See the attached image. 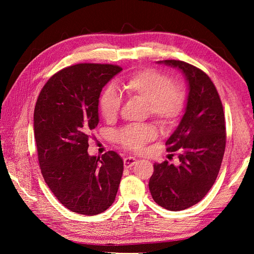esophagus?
Returning a JSON list of instances; mask_svg holds the SVG:
<instances>
[{"label":"esophagus","mask_w":254,"mask_h":254,"mask_svg":"<svg viewBox=\"0 0 254 254\" xmlns=\"http://www.w3.org/2000/svg\"><path fill=\"white\" fill-rule=\"evenodd\" d=\"M136 161L137 160L135 158H133V157H126L124 159V166H125V168H129V167L133 166L136 163Z\"/></svg>","instance_id":"34e87169"}]
</instances>
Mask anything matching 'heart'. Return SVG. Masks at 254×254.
Listing matches in <instances>:
<instances>
[{
    "mask_svg": "<svg viewBox=\"0 0 254 254\" xmlns=\"http://www.w3.org/2000/svg\"><path fill=\"white\" fill-rule=\"evenodd\" d=\"M122 91L130 97L147 104L149 115L163 126L173 125L179 119L187 95L179 84L171 83L163 73L146 68L134 73L121 83ZM121 96L113 87H108L101 96L99 107L106 120L117 117L121 107ZM156 137V130L148 125H131L117 133V139L126 148L140 150L146 143Z\"/></svg>",
    "mask_w": 254,
    "mask_h": 254,
    "instance_id": "heart-1",
    "label": "heart"
}]
</instances>
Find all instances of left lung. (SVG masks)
I'll use <instances>...</instances> for the list:
<instances>
[{"label":"left lung","instance_id":"8db88e82","mask_svg":"<svg viewBox=\"0 0 254 254\" xmlns=\"http://www.w3.org/2000/svg\"><path fill=\"white\" fill-rule=\"evenodd\" d=\"M178 68L188 82L184 114L165 145L178 164H153L150 194L160 206L181 211L198 203L213 187L226 148L225 114L218 92L204 72L180 60L158 61Z\"/></svg>","mask_w":254,"mask_h":254}]
</instances>
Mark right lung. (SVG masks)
<instances>
[{
  "mask_svg": "<svg viewBox=\"0 0 254 254\" xmlns=\"http://www.w3.org/2000/svg\"><path fill=\"white\" fill-rule=\"evenodd\" d=\"M123 70L112 64H78L53 75L34 112V134L43 178L66 209L103 213L114 202L124 163L115 151L88 153L89 133L99 122L103 88Z\"/></svg>",
  "mask_w": 254,
  "mask_h": 254,
  "instance_id": "obj_1",
  "label": "right lung"
}]
</instances>
